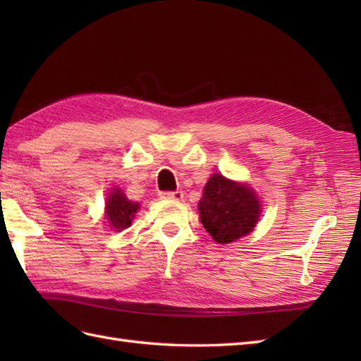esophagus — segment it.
<instances>
[{
	"label": "esophagus",
	"mask_w": 361,
	"mask_h": 361,
	"mask_svg": "<svg viewBox=\"0 0 361 361\" xmlns=\"http://www.w3.org/2000/svg\"><path fill=\"white\" fill-rule=\"evenodd\" d=\"M183 197H185V192H183V190H172V192L161 194V198H169V200H181Z\"/></svg>",
	"instance_id": "obj_1"
}]
</instances>
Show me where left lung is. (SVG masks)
<instances>
[{"mask_svg": "<svg viewBox=\"0 0 361 361\" xmlns=\"http://www.w3.org/2000/svg\"><path fill=\"white\" fill-rule=\"evenodd\" d=\"M260 203L251 188L214 173L198 203L206 231L217 243H229L247 235L256 226Z\"/></svg>", "mask_w": 361, "mask_h": 361, "instance_id": "1", "label": "left lung"}]
</instances>
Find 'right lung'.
<instances>
[{
    "mask_svg": "<svg viewBox=\"0 0 361 361\" xmlns=\"http://www.w3.org/2000/svg\"><path fill=\"white\" fill-rule=\"evenodd\" d=\"M105 209L106 220H109L111 228L121 231L132 224V219L135 217L136 211L140 209V204L130 202L124 192H121V189H114L106 200Z\"/></svg>",
    "mask_w": 361,
    "mask_h": 361,
    "instance_id": "right-lung-1",
    "label": "right lung"
}]
</instances>
